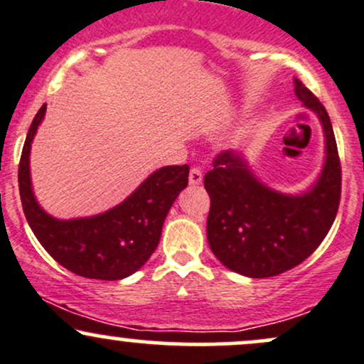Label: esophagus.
Wrapping results in <instances>:
<instances>
[{
	"label": "esophagus",
	"mask_w": 364,
	"mask_h": 364,
	"mask_svg": "<svg viewBox=\"0 0 364 364\" xmlns=\"http://www.w3.org/2000/svg\"><path fill=\"white\" fill-rule=\"evenodd\" d=\"M202 171L197 169V167H193V169L190 171V176H188V183L190 186H200L202 185Z\"/></svg>",
	"instance_id": "1"
}]
</instances>
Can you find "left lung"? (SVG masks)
I'll use <instances>...</instances> for the list:
<instances>
[{
	"mask_svg": "<svg viewBox=\"0 0 364 364\" xmlns=\"http://www.w3.org/2000/svg\"><path fill=\"white\" fill-rule=\"evenodd\" d=\"M294 93L316 115L325 136V161L309 188H271L238 150L219 155L203 178L210 197L207 242L223 266L243 277H277L301 264L326 237L338 210L341 162L330 117L295 77Z\"/></svg>",
	"mask_w": 364,
	"mask_h": 364,
	"instance_id": "obj_1",
	"label": "left lung"
}]
</instances>
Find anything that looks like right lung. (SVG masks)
Segmentation results:
<instances>
[{"label": "right lung", "instance_id": "obj_1", "mask_svg": "<svg viewBox=\"0 0 364 364\" xmlns=\"http://www.w3.org/2000/svg\"><path fill=\"white\" fill-rule=\"evenodd\" d=\"M45 114L43 105L31 124L18 166L20 200L31 230L58 264L79 277H131L157 249L166 215L188 185V164L154 171L129 197L105 213L58 219L39 205L31 179V146Z\"/></svg>", "mask_w": 364, "mask_h": 364}]
</instances>
